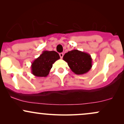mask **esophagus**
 Returning a JSON list of instances; mask_svg holds the SVG:
<instances>
[{
    "mask_svg": "<svg viewBox=\"0 0 124 124\" xmlns=\"http://www.w3.org/2000/svg\"><path fill=\"white\" fill-rule=\"evenodd\" d=\"M59 56H60L61 58L62 59V58H63V53H60V54H59Z\"/></svg>",
    "mask_w": 124,
    "mask_h": 124,
    "instance_id": "1",
    "label": "esophagus"
}]
</instances>
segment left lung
<instances>
[{
  "instance_id": "1",
  "label": "left lung",
  "mask_w": 124,
  "mask_h": 124,
  "mask_svg": "<svg viewBox=\"0 0 124 124\" xmlns=\"http://www.w3.org/2000/svg\"><path fill=\"white\" fill-rule=\"evenodd\" d=\"M63 59L68 63L72 72L76 75H83L92 69V58L86 52L73 49L64 55Z\"/></svg>"
}]
</instances>
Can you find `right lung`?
Wrapping results in <instances>:
<instances>
[{
  "instance_id": "1",
  "label": "right lung",
  "mask_w": 124,
  "mask_h": 124,
  "mask_svg": "<svg viewBox=\"0 0 124 124\" xmlns=\"http://www.w3.org/2000/svg\"><path fill=\"white\" fill-rule=\"evenodd\" d=\"M60 59L59 54L54 51H44L39 57L31 63V73L37 77H46L49 75L52 65Z\"/></svg>"
}]
</instances>
